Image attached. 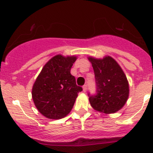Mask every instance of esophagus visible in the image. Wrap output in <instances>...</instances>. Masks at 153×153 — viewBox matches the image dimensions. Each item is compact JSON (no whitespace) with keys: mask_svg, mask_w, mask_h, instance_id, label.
<instances>
[{"mask_svg":"<svg viewBox=\"0 0 153 153\" xmlns=\"http://www.w3.org/2000/svg\"><path fill=\"white\" fill-rule=\"evenodd\" d=\"M86 90H87V85L85 84V85L83 86V91H84V92H86Z\"/></svg>","mask_w":153,"mask_h":153,"instance_id":"1","label":"esophagus"}]
</instances>
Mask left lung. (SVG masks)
<instances>
[{
  "mask_svg": "<svg viewBox=\"0 0 153 153\" xmlns=\"http://www.w3.org/2000/svg\"><path fill=\"white\" fill-rule=\"evenodd\" d=\"M95 73L96 91L88 93L93 109L106 114L114 113L124 106L129 96V84L124 72L111 57L89 58Z\"/></svg>",
  "mask_w": 153,
  "mask_h": 153,
  "instance_id": "1",
  "label": "left lung"
}]
</instances>
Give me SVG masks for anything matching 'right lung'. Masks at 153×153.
<instances>
[{
  "label": "right lung",
  "mask_w": 153,
  "mask_h": 153,
  "mask_svg": "<svg viewBox=\"0 0 153 153\" xmlns=\"http://www.w3.org/2000/svg\"><path fill=\"white\" fill-rule=\"evenodd\" d=\"M76 57L61 55L45 64L32 87V99L40 112L50 119H60L69 113L78 93L83 90L76 84L70 70Z\"/></svg>",
  "instance_id": "1"
}]
</instances>
